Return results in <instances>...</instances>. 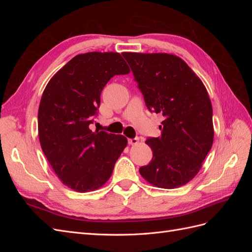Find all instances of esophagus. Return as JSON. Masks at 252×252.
Masks as SVG:
<instances>
[{
  "label": "esophagus",
  "mask_w": 252,
  "mask_h": 252,
  "mask_svg": "<svg viewBox=\"0 0 252 252\" xmlns=\"http://www.w3.org/2000/svg\"><path fill=\"white\" fill-rule=\"evenodd\" d=\"M139 143V138H133V139H129L128 144L129 145H136Z\"/></svg>",
  "instance_id": "obj_1"
}]
</instances>
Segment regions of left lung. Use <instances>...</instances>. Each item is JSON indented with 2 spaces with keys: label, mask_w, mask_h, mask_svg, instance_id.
<instances>
[{
  "label": "left lung",
  "mask_w": 252,
  "mask_h": 252,
  "mask_svg": "<svg viewBox=\"0 0 252 252\" xmlns=\"http://www.w3.org/2000/svg\"><path fill=\"white\" fill-rule=\"evenodd\" d=\"M147 108L162 113L158 138H148L151 162L140 173L151 185L174 189L200 171L213 143L212 105L200 78L181 58L169 53H122Z\"/></svg>",
  "instance_id": "8db88e82"
}]
</instances>
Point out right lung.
I'll return each instance as SVG.
<instances>
[{"instance_id": "right-lung-1", "label": "right lung", "mask_w": 252, "mask_h": 252, "mask_svg": "<svg viewBox=\"0 0 252 252\" xmlns=\"http://www.w3.org/2000/svg\"><path fill=\"white\" fill-rule=\"evenodd\" d=\"M130 72L118 52L75 56L53 75L37 112L42 150L64 185L78 192L94 191L111 177L127 146L124 135L91 131L107 82Z\"/></svg>"}]
</instances>
